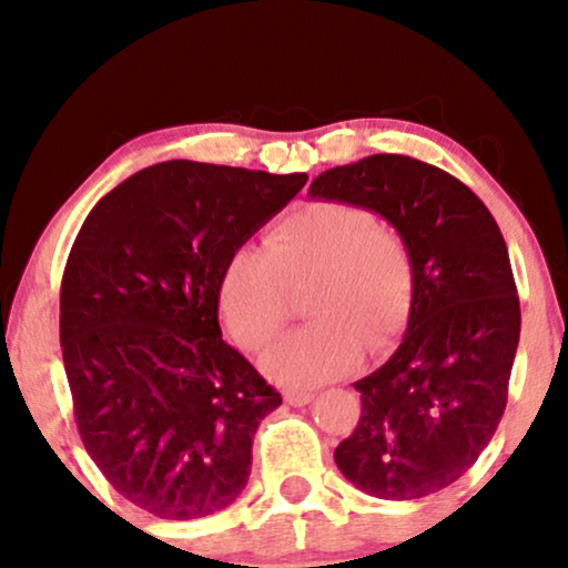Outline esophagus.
I'll use <instances>...</instances> for the list:
<instances>
[{"label":"esophagus","instance_id":"34e87169","mask_svg":"<svg viewBox=\"0 0 568 568\" xmlns=\"http://www.w3.org/2000/svg\"><path fill=\"white\" fill-rule=\"evenodd\" d=\"M313 398H315V393H310V390H286L284 393V400L290 403V406H307Z\"/></svg>","mask_w":568,"mask_h":568}]
</instances>
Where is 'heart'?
<instances>
[{"mask_svg": "<svg viewBox=\"0 0 568 568\" xmlns=\"http://www.w3.org/2000/svg\"><path fill=\"white\" fill-rule=\"evenodd\" d=\"M310 278L305 328L263 356V369L292 387L321 385L354 369L362 348L383 354L406 328L416 294L414 253L367 206L315 201L276 222L258 245L224 263L216 305L247 352H261L290 321V290Z\"/></svg>", "mask_w": 568, "mask_h": 568, "instance_id": "obj_1", "label": "heart"}]
</instances>
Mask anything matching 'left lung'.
<instances>
[{"label":"left lung","instance_id":"8db88e82","mask_svg":"<svg viewBox=\"0 0 568 568\" xmlns=\"http://www.w3.org/2000/svg\"><path fill=\"white\" fill-rule=\"evenodd\" d=\"M310 196L385 216L416 266L403 344L354 383L362 416L333 453L338 470L377 499L437 494L468 473L507 408L519 297L499 224L468 185L406 154L325 170Z\"/></svg>","mask_w":568,"mask_h":568}]
</instances>
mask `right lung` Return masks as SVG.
I'll list each match as a JSON object with an SVG mask.
<instances>
[{"instance_id": "obj_1", "label": "right lung", "mask_w": 568, "mask_h": 568, "mask_svg": "<svg viewBox=\"0 0 568 568\" xmlns=\"http://www.w3.org/2000/svg\"><path fill=\"white\" fill-rule=\"evenodd\" d=\"M305 183L158 162L105 193L69 251L59 338L77 429L108 484L154 517H209L243 494L282 395L222 341L216 284Z\"/></svg>"}]
</instances>
